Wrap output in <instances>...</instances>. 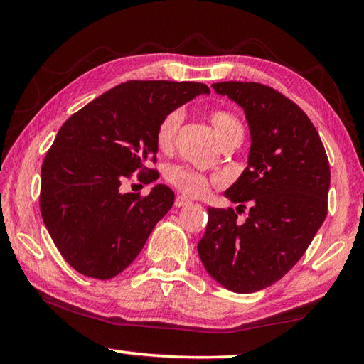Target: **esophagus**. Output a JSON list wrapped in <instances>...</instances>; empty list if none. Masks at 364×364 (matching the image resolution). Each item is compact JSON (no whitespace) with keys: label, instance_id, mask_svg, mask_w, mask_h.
Segmentation results:
<instances>
[{"label":"esophagus","instance_id":"esophagus-1","mask_svg":"<svg viewBox=\"0 0 364 364\" xmlns=\"http://www.w3.org/2000/svg\"><path fill=\"white\" fill-rule=\"evenodd\" d=\"M191 204H193V202H191L188 197L176 196V199H175V205L176 207H186V205H191Z\"/></svg>","mask_w":364,"mask_h":364}]
</instances>
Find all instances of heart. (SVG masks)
I'll use <instances>...</instances> for the list:
<instances>
[{
    "mask_svg": "<svg viewBox=\"0 0 364 364\" xmlns=\"http://www.w3.org/2000/svg\"><path fill=\"white\" fill-rule=\"evenodd\" d=\"M183 110L173 109L162 117L159 122L156 130V144L160 151H170L175 144L178 130H180L183 122ZM210 123L215 130V134L223 144L225 141L231 138H241L244 136V125L239 120L237 115L226 109H215L210 112ZM165 180H167L171 186L180 189L181 193L188 196H200L208 189V178L186 165H171L165 171ZM215 180H220L215 176Z\"/></svg>",
    "mask_w": 364,
    "mask_h": 364,
    "instance_id": "b5f03b06",
    "label": "heart"
}]
</instances>
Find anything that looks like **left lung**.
Here are the masks:
<instances>
[{
    "label": "left lung",
    "mask_w": 364,
    "mask_h": 364,
    "mask_svg": "<svg viewBox=\"0 0 364 364\" xmlns=\"http://www.w3.org/2000/svg\"><path fill=\"white\" fill-rule=\"evenodd\" d=\"M212 86L239 104L249 123V164L225 196L234 204L249 202L250 210L241 221L237 213L244 205L208 208L197 250L218 284L250 294L279 281L321 228L328 213L329 160L311 120L279 91L254 82Z\"/></svg>",
    "instance_id": "8db88e82"
}]
</instances>
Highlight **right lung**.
Wrapping results in <instances>:
<instances>
[{
  "instance_id": "add662e5",
  "label": "right lung",
  "mask_w": 364,
  "mask_h": 364,
  "mask_svg": "<svg viewBox=\"0 0 364 364\" xmlns=\"http://www.w3.org/2000/svg\"><path fill=\"white\" fill-rule=\"evenodd\" d=\"M204 83L132 80L106 91L65 120L41 165L40 210L60 255L78 273H122L165 217L175 193L156 184L147 196L122 193L138 171L152 175L162 117L199 95Z\"/></svg>"
}]
</instances>
